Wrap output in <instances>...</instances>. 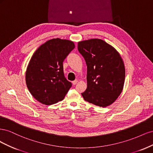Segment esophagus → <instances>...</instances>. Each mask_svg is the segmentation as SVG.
I'll return each mask as SVG.
<instances>
[{"label":"esophagus","mask_w":153,"mask_h":153,"mask_svg":"<svg viewBox=\"0 0 153 153\" xmlns=\"http://www.w3.org/2000/svg\"><path fill=\"white\" fill-rule=\"evenodd\" d=\"M77 82H78V80H74V81L72 82V84H73V85H75V84H77Z\"/></svg>","instance_id":"obj_1"}]
</instances>
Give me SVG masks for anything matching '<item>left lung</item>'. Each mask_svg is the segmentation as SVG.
<instances>
[{
    "mask_svg": "<svg viewBox=\"0 0 153 153\" xmlns=\"http://www.w3.org/2000/svg\"><path fill=\"white\" fill-rule=\"evenodd\" d=\"M78 50L87 69V87L82 93L83 98L100 107L111 105L121 93L124 83V64L119 53L99 39L80 41Z\"/></svg>",
    "mask_w": 153,
    "mask_h": 153,
    "instance_id": "1",
    "label": "left lung"
}]
</instances>
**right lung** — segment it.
Masks as SVG:
<instances>
[{
    "instance_id": "add662e5",
    "label": "right lung",
    "mask_w": 153,
    "mask_h": 153,
    "mask_svg": "<svg viewBox=\"0 0 153 153\" xmlns=\"http://www.w3.org/2000/svg\"><path fill=\"white\" fill-rule=\"evenodd\" d=\"M75 48L73 41L52 39L41 45L27 66L25 80L30 94L50 105L61 101L72 84L64 76L63 61Z\"/></svg>"
}]
</instances>
